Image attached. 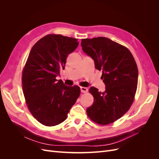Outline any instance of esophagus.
<instances>
[{
  "label": "esophagus",
  "mask_w": 159,
  "mask_h": 159,
  "mask_svg": "<svg viewBox=\"0 0 159 159\" xmlns=\"http://www.w3.org/2000/svg\"><path fill=\"white\" fill-rule=\"evenodd\" d=\"M80 89H81V93H86V92H88V89L87 88H85V87H81Z\"/></svg>",
  "instance_id": "esophagus-1"
}]
</instances>
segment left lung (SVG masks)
<instances>
[{
    "instance_id": "8db88e82",
    "label": "left lung",
    "mask_w": 159,
    "mask_h": 159,
    "mask_svg": "<svg viewBox=\"0 0 159 159\" xmlns=\"http://www.w3.org/2000/svg\"><path fill=\"white\" fill-rule=\"evenodd\" d=\"M83 51L94 60L95 68L102 70L104 92L91 87L93 96L88 116L101 125L112 123L125 114L132 105L138 83V68L125 46L105 37L81 39Z\"/></svg>"
}]
</instances>
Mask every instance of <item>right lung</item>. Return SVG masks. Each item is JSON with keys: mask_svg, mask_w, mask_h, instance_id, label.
Returning a JSON list of instances; mask_svg holds the SVG:
<instances>
[{"mask_svg": "<svg viewBox=\"0 0 159 159\" xmlns=\"http://www.w3.org/2000/svg\"><path fill=\"white\" fill-rule=\"evenodd\" d=\"M78 44L76 38L51 34L38 40L28 57L22 74L24 96L32 116L45 126L65 121L80 95L79 86L56 79Z\"/></svg>", "mask_w": 159, "mask_h": 159, "instance_id": "1", "label": "right lung"}]
</instances>
